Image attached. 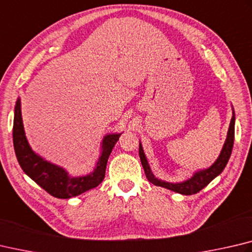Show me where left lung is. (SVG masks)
Instances as JSON below:
<instances>
[{"mask_svg": "<svg viewBox=\"0 0 252 252\" xmlns=\"http://www.w3.org/2000/svg\"><path fill=\"white\" fill-rule=\"evenodd\" d=\"M234 139H235V116H232L230 125H229V130H228V133H227L226 142L225 144H223V148L221 150L220 155H219V158H217V161L215 162L209 168H207V170H203L195 173L193 177H190L189 180H187L183 183H178V184L166 183V182L159 181L158 178L154 177L152 172H151L149 163L146 161V158L144 155L143 149H142L141 143L139 146V155H140L142 166L144 168L146 178H148L149 182L152 183L153 185L161 186V187H164V189H171L173 191H176V193H180L183 195H193V194L198 193L199 190H202L205 186H207L215 177L218 176L219 174L223 171V168H225V166L227 165V163L229 161V158L231 155L232 146H234Z\"/></svg>", "mask_w": 252, "mask_h": 252, "instance_id": "8db88e82", "label": "left lung"}]
</instances>
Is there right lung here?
<instances>
[{"instance_id": "add662e5", "label": "right lung", "mask_w": 252, "mask_h": 252, "mask_svg": "<svg viewBox=\"0 0 252 252\" xmlns=\"http://www.w3.org/2000/svg\"><path fill=\"white\" fill-rule=\"evenodd\" d=\"M119 138L120 134H109L103 139L101 157L93 173L87 176L70 177L62 167L45 161L32 151L23 127L20 99L16 101L13 125V144L17 161L25 174L54 197L70 198L97 187L106 175L109 155L111 154Z\"/></svg>"}]
</instances>
